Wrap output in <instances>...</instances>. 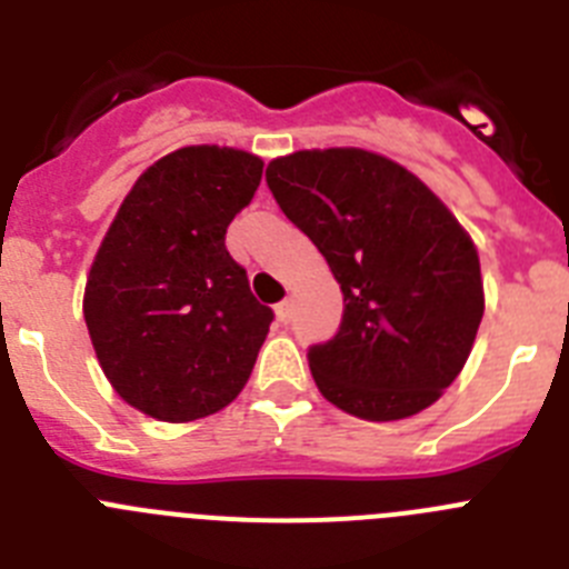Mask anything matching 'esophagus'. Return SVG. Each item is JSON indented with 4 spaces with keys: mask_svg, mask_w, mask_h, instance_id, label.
Returning <instances> with one entry per match:
<instances>
[{
    "mask_svg": "<svg viewBox=\"0 0 569 569\" xmlns=\"http://www.w3.org/2000/svg\"><path fill=\"white\" fill-rule=\"evenodd\" d=\"M276 316H279L281 325H288V321H290V301L288 299L276 305Z\"/></svg>",
    "mask_w": 569,
    "mask_h": 569,
    "instance_id": "1",
    "label": "esophagus"
}]
</instances>
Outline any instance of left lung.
I'll list each match as a JSON object with an SVG mask.
<instances>
[{
    "label": "left lung",
    "instance_id": "obj_1",
    "mask_svg": "<svg viewBox=\"0 0 569 569\" xmlns=\"http://www.w3.org/2000/svg\"><path fill=\"white\" fill-rule=\"evenodd\" d=\"M264 179L345 296L333 339L308 350L321 396L367 421L433 405L485 316L479 253L456 216L410 170L359 148L299 150Z\"/></svg>",
    "mask_w": 569,
    "mask_h": 569
}]
</instances>
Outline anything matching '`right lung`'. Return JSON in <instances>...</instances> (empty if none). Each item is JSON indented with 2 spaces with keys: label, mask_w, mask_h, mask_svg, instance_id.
Masks as SVG:
<instances>
[{
  "label": "right lung",
  "mask_w": 569,
  "mask_h": 569,
  "mask_svg": "<svg viewBox=\"0 0 569 569\" xmlns=\"http://www.w3.org/2000/svg\"><path fill=\"white\" fill-rule=\"evenodd\" d=\"M261 168L244 150H173L136 179L93 259L90 341L116 393L153 419H204L248 385L273 310L224 233Z\"/></svg>",
  "instance_id": "right-lung-1"
}]
</instances>
